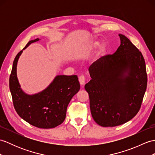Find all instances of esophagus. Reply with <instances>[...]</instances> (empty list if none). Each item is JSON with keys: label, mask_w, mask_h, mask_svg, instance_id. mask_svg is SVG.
Masks as SVG:
<instances>
[{"label": "esophagus", "mask_w": 155, "mask_h": 155, "mask_svg": "<svg viewBox=\"0 0 155 155\" xmlns=\"http://www.w3.org/2000/svg\"><path fill=\"white\" fill-rule=\"evenodd\" d=\"M85 78L84 75H81L79 77V81H80L81 85H84L85 84Z\"/></svg>", "instance_id": "34e87169"}]
</instances>
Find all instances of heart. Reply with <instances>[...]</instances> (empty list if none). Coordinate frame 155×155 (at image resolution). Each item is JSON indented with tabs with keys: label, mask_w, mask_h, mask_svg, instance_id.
Wrapping results in <instances>:
<instances>
[{
	"label": "heart",
	"mask_w": 155,
	"mask_h": 155,
	"mask_svg": "<svg viewBox=\"0 0 155 155\" xmlns=\"http://www.w3.org/2000/svg\"><path fill=\"white\" fill-rule=\"evenodd\" d=\"M99 43L97 42V41H95V42H93L92 43H91L87 47V51H89L91 50H93V49H94V48H95L96 47L99 46ZM99 50H100L101 52H104L105 51V47L104 46V45H103V46H101L100 47Z\"/></svg>",
	"instance_id": "heart-1"
}]
</instances>
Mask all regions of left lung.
Instances as JSON below:
<instances>
[{
    "label": "left lung",
    "instance_id": "1",
    "mask_svg": "<svg viewBox=\"0 0 155 155\" xmlns=\"http://www.w3.org/2000/svg\"><path fill=\"white\" fill-rule=\"evenodd\" d=\"M113 54L102 56L89 67L91 80L85 85L93 120L103 127L130 121L141 108L147 85L145 59L126 36Z\"/></svg>",
    "mask_w": 155,
    "mask_h": 155
}]
</instances>
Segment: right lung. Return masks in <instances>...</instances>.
<instances>
[{
	"instance_id": "obj_1",
	"label": "right lung",
	"mask_w": 155,
	"mask_h": 155,
	"mask_svg": "<svg viewBox=\"0 0 155 155\" xmlns=\"http://www.w3.org/2000/svg\"><path fill=\"white\" fill-rule=\"evenodd\" d=\"M39 39L29 41L26 46ZM23 50L14 58L9 86L13 104L18 114L31 125L43 129L54 128L66 118L68 105L80 89L77 75H57L48 87L33 95L25 94L19 84L16 67Z\"/></svg>"
}]
</instances>
